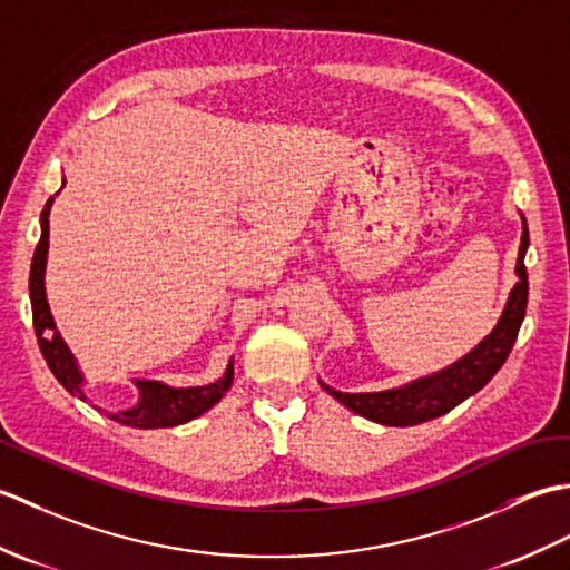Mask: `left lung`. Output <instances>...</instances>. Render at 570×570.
<instances>
[{
    "instance_id": "obj_1",
    "label": "left lung",
    "mask_w": 570,
    "mask_h": 570,
    "mask_svg": "<svg viewBox=\"0 0 570 570\" xmlns=\"http://www.w3.org/2000/svg\"><path fill=\"white\" fill-rule=\"evenodd\" d=\"M522 223H524V233H522V245H519V259H517L519 282L514 284L510 298H507L500 323L494 325V331L475 350H472V353H468L463 360H458L455 365L435 372L431 377L399 386V390L347 394V392L331 390L328 384L321 382L323 390L333 394L337 402L347 406L350 411H355V414L365 416L374 423H384V426H414V423L431 421L435 416L448 414V411L455 409L460 402H465L468 396L480 392L482 386L498 374V370L504 365V360L510 357L517 333L522 328V321L527 313L529 282H527L524 254L529 247V229H527L524 217Z\"/></svg>"
}]
</instances>
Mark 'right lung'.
Masks as SVG:
<instances>
[{
    "label": "right lung",
    "instance_id": "add662e5",
    "mask_svg": "<svg viewBox=\"0 0 570 570\" xmlns=\"http://www.w3.org/2000/svg\"><path fill=\"white\" fill-rule=\"evenodd\" d=\"M51 203L53 198H48L46 208L41 213V239L39 245H36L33 259H31V274H29L33 331H36V337H39V347L43 353L46 365L53 372V377L66 386V392L82 399V402H88V396L82 392V372L78 370L76 357L70 355L63 337L58 335L51 308H48V301H46L43 274H46V254H48V213H51ZM233 377H235V370H233V360H229L223 377L205 386H186V390H176V386H168L154 380H135V384L139 386V404L127 411H117V414H110V419L135 429L178 426V423L196 419L220 402L225 392L233 386Z\"/></svg>",
    "mask_w": 570,
    "mask_h": 570
}]
</instances>
